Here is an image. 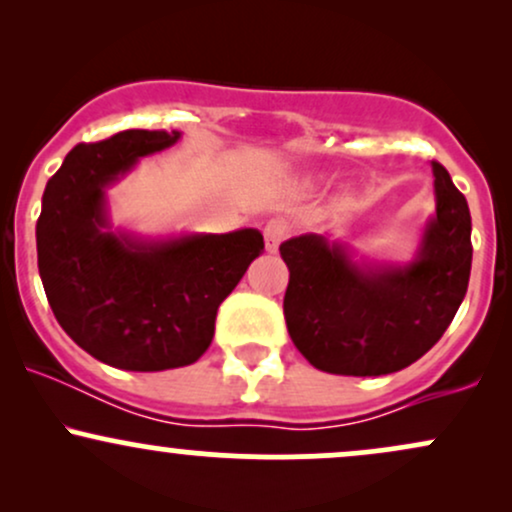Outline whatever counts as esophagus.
<instances>
[{
    "mask_svg": "<svg viewBox=\"0 0 512 512\" xmlns=\"http://www.w3.org/2000/svg\"><path fill=\"white\" fill-rule=\"evenodd\" d=\"M286 236H289V223L281 219L267 221V226H264V243H267L269 252H276Z\"/></svg>",
    "mask_w": 512,
    "mask_h": 512,
    "instance_id": "obj_1",
    "label": "esophagus"
}]
</instances>
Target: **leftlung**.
Instances as JSON below:
<instances>
[{"label": "left lung", "mask_w": 512, "mask_h": 512, "mask_svg": "<svg viewBox=\"0 0 512 512\" xmlns=\"http://www.w3.org/2000/svg\"><path fill=\"white\" fill-rule=\"evenodd\" d=\"M433 175L436 216L409 264H356L344 245L315 233L281 243L286 327L310 366L358 378L395 373L448 330L469 284L472 216L438 161Z\"/></svg>", "instance_id": "1"}]
</instances>
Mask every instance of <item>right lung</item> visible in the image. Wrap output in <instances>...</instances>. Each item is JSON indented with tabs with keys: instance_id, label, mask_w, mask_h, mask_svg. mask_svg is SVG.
I'll use <instances>...</instances> for the list:
<instances>
[{
	"instance_id": "add662e5",
	"label": "right lung",
	"mask_w": 512,
	"mask_h": 512,
	"mask_svg": "<svg viewBox=\"0 0 512 512\" xmlns=\"http://www.w3.org/2000/svg\"><path fill=\"white\" fill-rule=\"evenodd\" d=\"M180 132L125 129L76 144L43 192L38 269L62 330L98 361L122 370L195 363L214 339L216 310L262 255L255 228L142 240L113 231L105 187Z\"/></svg>"
}]
</instances>
